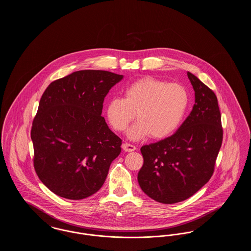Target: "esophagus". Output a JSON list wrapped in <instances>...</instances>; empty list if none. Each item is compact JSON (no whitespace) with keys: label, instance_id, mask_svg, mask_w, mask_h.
I'll use <instances>...</instances> for the list:
<instances>
[{"label":"esophagus","instance_id":"obj_1","mask_svg":"<svg viewBox=\"0 0 251 251\" xmlns=\"http://www.w3.org/2000/svg\"><path fill=\"white\" fill-rule=\"evenodd\" d=\"M122 148L125 151H133L136 150V147L134 145L130 143H124L122 145Z\"/></svg>","mask_w":251,"mask_h":251}]
</instances>
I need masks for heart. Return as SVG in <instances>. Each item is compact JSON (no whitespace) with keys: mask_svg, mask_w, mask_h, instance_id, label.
<instances>
[{"mask_svg":"<svg viewBox=\"0 0 251 251\" xmlns=\"http://www.w3.org/2000/svg\"><path fill=\"white\" fill-rule=\"evenodd\" d=\"M124 95L108 101V120L116 131H123L136 115L138 121L128 131L133 140L148 135L154 139L167 137L179 128L189 104L188 91L182 84H167L153 77L129 84Z\"/></svg>","mask_w":251,"mask_h":251,"instance_id":"b5f03b06","label":"heart"}]
</instances>
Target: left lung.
<instances>
[{
	"mask_svg": "<svg viewBox=\"0 0 251 251\" xmlns=\"http://www.w3.org/2000/svg\"><path fill=\"white\" fill-rule=\"evenodd\" d=\"M195 104L178 131L140 151L144 164L138 183L156 201L173 204L199 191L213 176L223 140L221 114L215 92L187 72Z\"/></svg>",
	"mask_w": 251,
	"mask_h": 251,
	"instance_id": "1",
	"label": "left lung"
}]
</instances>
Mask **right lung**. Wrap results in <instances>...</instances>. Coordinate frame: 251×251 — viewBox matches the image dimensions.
<instances>
[{
    "label": "right lung",
    "instance_id": "1",
    "mask_svg": "<svg viewBox=\"0 0 251 251\" xmlns=\"http://www.w3.org/2000/svg\"><path fill=\"white\" fill-rule=\"evenodd\" d=\"M123 76L79 71L50 83L33 120L36 175L55 195L83 200L99 191L122 140L101 116L109 90Z\"/></svg>",
    "mask_w": 251,
    "mask_h": 251
}]
</instances>
